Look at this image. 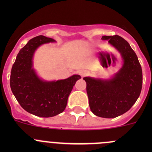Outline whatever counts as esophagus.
<instances>
[{"mask_svg":"<svg viewBox=\"0 0 152 152\" xmlns=\"http://www.w3.org/2000/svg\"><path fill=\"white\" fill-rule=\"evenodd\" d=\"M79 75H80L82 77H84V76H86L88 75V71L86 70H82L79 71Z\"/></svg>","mask_w":152,"mask_h":152,"instance_id":"34e87169","label":"esophagus"}]
</instances>
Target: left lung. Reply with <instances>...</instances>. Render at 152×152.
<instances>
[{"label": "left lung", "instance_id": "left-lung-1", "mask_svg": "<svg viewBox=\"0 0 152 152\" xmlns=\"http://www.w3.org/2000/svg\"><path fill=\"white\" fill-rule=\"evenodd\" d=\"M121 54L122 68L110 80L85 77L91 111L96 116L113 118L130 110L140 96L142 68L137 56L126 40L118 35L102 36Z\"/></svg>", "mask_w": 152, "mask_h": 152}]
</instances>
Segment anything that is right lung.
<instances>
[{"instance_id": "1", "label": "right lung", "mask_w": 152, "mask_h": 152, "mask_svg": "<svg viewBox=\"0 0 152 152\" xmlns=\"http://www.w3.org/2000/svg\"><path fill=\"white\" fill-rule=\"evenodd\" d=\"M54 42L42 35L35 37L20 50L11 70L10 87L20 105L36 116L49 118L65 110L67 99L76 84L81 79L73 75L64 80L44 82L38 78L32 68L35 50L42 44Z\"/></svg>"}]
</instances>
